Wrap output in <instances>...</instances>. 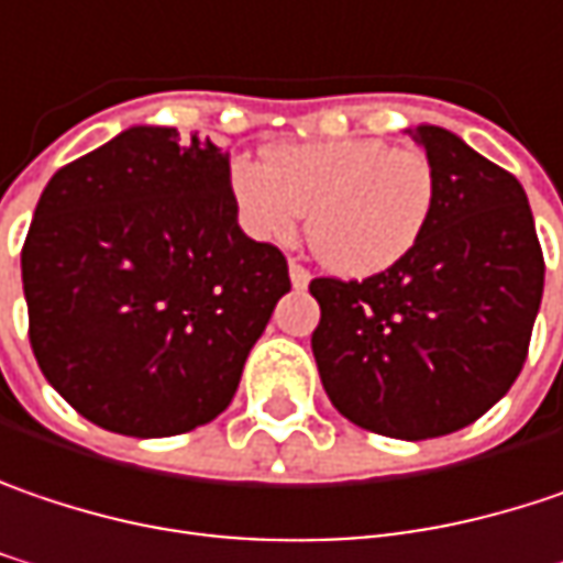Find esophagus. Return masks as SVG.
<instances>
[{
  "label": "esophagus",
  "mask_w": 563,
  "mask_h": 563,
  "mask_svg": "<svg viewBox=\"0 0 563 563\" xmlns=\"http://www.w3.org/2000/svg\"><path fill=\"white\" fill-rule=\"evenodd\" d=\"M289 280H292V286H296V289H306L312 277H309V271H306L299 261H289Z\"/></svg>",
  "instance_id": "34e87169"
}]
</instances>
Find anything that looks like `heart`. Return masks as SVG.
<instances>
[{"label": "heart", "mask_w": 563, "mask_h": 563, "mask_svg": "<svg viewBox=\"0 0 563 563\" xmlns=\"http://www.w3.org/2000/svg\"><path fill=\"white\" fill-rule=\"evenodd\" d=\"M229 190L242 225L261 242H289L309 213L314 257L347 277L379 274L420 242L437 172L417 146L328 140L280 146L267 162H235Z\"/></svg>", "instance_id": "1"}]
</instances>
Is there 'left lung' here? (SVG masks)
Listing matches in <instances>:
<instances>
[{"instance_id":"left-lung-1","label":"left lung","mask_w":563,"mask_h":563,"mask_svg":"<svg viewBox=\"0 0 563 563\" xmlns=\"http://www.w3.org/2000/svg\"><path fill=\"white\" fill-rule=\"evenodd\" d=\"M437 172L433 216L398 264L366 280L318 277L312 353L331 405L395 440L446 437L519 376L545 257L522 184L443 126H413Z\"/></svg>"}]
</instances>
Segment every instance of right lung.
<instances>
[{"mask_svg": "<svg viewBox=\"0 0 563 563\" xmlns=\"http://www.w3.org/2000/svg\"><path fill=\"white\" fill-rule=\"evenodd\" d=\"M21 283L47 382L85 420L152 440L229 408L289 267L239 229L210 136L130 126L44 187Z\"/></svg>", "mask_w": 563, "mask_h": 563, "instance_id": "1", "label": "right lung"}]
</instances>
